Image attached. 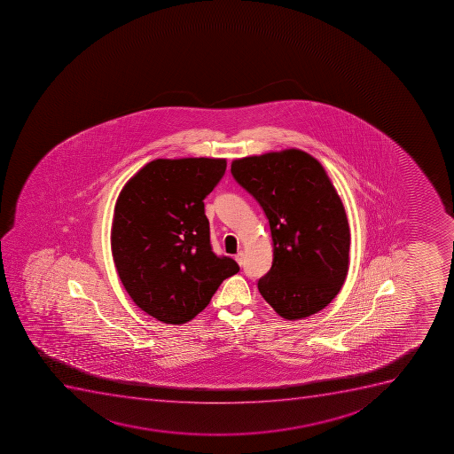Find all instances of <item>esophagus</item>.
Returning a JSON list of instances; mask_svg holds the SVG:
<instances>
[{
    "instance_id": "34e87169",
    "label": "esophagus",
    "mask_w": 454,
    "mask_h": 454,
    "mask_svg": "<svg viewBox=\"0 0 454 454\" xmlns=\"http://www.w3.org/2000/svg\"><path fill=\"white\" fill-rule=\"evenodd\" d=\"M235 261H237V263H239V266L243 265L244 253L243 252L237 253V254H235Z\"/></svg>"
}]
</instances>
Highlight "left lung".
Listing matches in <instances>:
<instances>
[{
    "label": "left lung",
    "instance_id": "1",
    "mask_svg": "<svg viewBox=\"0 0 454 454\" xmlns=\"http://www.w3.org/2000/svg\"><path fill=\"white\" fill-rule=\"evenodd\" d=\"M231 171L270 220L274 261L257 283L263 299L288 321L324 309L345 283L350 230L323 164L288 148L239 158Z\"/></svg>",
    "mask_w": 454,
    "mask_h": 454
}]
</instances>
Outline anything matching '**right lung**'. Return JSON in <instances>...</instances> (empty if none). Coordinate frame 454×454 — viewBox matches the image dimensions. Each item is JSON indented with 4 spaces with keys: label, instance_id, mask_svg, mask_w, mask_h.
Masks as SVG:
<instances>
[{
    "label": "right lung",
    "instance_id": "obj_1",
    "mask_svg": "<svg viewBox=\"0 0 454 454\" xmlns=\"http://www.w3.org/2000/svg\"><path fill=\"white\" fill-rule=\"evenodd\" d=\"M224 158H158L127 180L114 207L111 252L140 309L166 324L195 318L239 266L211 252L202 200Z\"/></svg>",
    "mask_w": 454,
    "mask_h": 454
}]
</instances>
